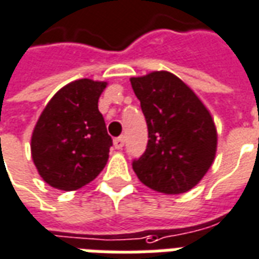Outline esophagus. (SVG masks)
Wrapping results in <instances>:
<instances>
[{"label": "esophagus", "instance_id": "esophagus-1", "mask_svg": "<svg viewBox=\"0 0 259 259\" xmlns=\"http://www.w3.org/2000/svg\"><path fill=\"white\" fill-rule=\"evenodd\" d=\"M124 144H125V138L121 135V137H117L114 139V148L115 149H122L124 148Z\"/></svg>", "mask_w": 259, "mask_h": 259}]
</instances>
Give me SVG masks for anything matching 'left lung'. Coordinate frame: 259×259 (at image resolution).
<instances>
[{"label": "left lung", "instance_id": "obj_1", "mask_svg": "<svg viewBox=\"0 0 259 259\" xmlns=\"http://www.w3.org/2000/svg\"><path fill=\"white\" fill-rule=\"evenodd\" d=\"M148 125V145L133 168L146 187L183 194L213 162L216 128L197 95L176 75L160 71L131 78Z\"/></svg>", "mask_w": 259, "mask_h": 259}]
</instances>
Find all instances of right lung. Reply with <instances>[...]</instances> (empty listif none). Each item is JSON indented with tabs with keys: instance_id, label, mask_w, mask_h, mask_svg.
I'll return each instance as SVG.
<instances>
[{
	"instance_id": "add662e5",
	"label": "right lung",
	"mask_w": 259,
	"mask_h": 259,
	"mask_svg": "<svg viewBox=\"0 0 259 259\" xmlns=\"http://www.w3.org/2000/svg\"><path fill=\"white\" fill-rule=\"evenodd\" d=\"M104 82L79 79L57 92L34 126L32 157L47 184L64 191L96 179L109 159L113 139L97 102Z\"/></svg>"
}]
</instances>
